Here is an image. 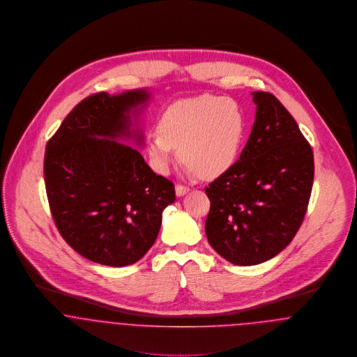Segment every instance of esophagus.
Listing matches in <instances>:
<instances>
[{
	"mask_svg": "<svg viewBox=\"0 0 357 357\" xmlns=\"http://www.w3.org/2000/svg\"><path fill=\"white\" fill-rule=\"evenodd\" d=\"M188 192H189V188L185 187V185H181V184L176 185V195L177 196H184Z\"/></svg>",
	"mask_w": 357,
	"mask_h": 357,
	"instance_id": "34e87169",
	"label": "esophagus"
}]
</instances>
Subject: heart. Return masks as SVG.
Returning <instances> with one entry per match:
<instances>
[{
	"label": "heart",
	"instance_id": "1",
	"mask_svg": "<svg viewBox=\"0 0 357 357\" xmlns=\"http://www.w3.org/2000/svg\"><path fill=\"white\" fill-rule=\"evenodd\" d=\"M244 115L229 99L202 95L169 106L146 145L155 169L168 172L177 157L176 148L192 173L216 177L229 169L242 146Z\"/></svg>",
	"mask_w": 357,
	"mask_h": 357
}]
</instances>
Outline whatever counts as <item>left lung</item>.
<instances>
[{"instance_id":"1","label":"left lung","mask_w":357,"mask_h":357,"mask_svg":"<svg viewBox=\"0 0 357 357\" xmlns=\"http://www.w3.org/2000/svg\"><path fill=\"white\" fill-rule=\"evenodd\" d=\"M257 115L239 160L206 188V239L228 262H266L300 229L314 160L296 119L270 93H252Z\"/></svg>"}]
</instances>
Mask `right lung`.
<instances>
[{"label":"right lung","mask_w":357,"mask_h":357,"mask_svg":"<svg viewBox=\"0 0 357 357\" xmlns=\"http://www.w3.org/2000/svg\"><path fill=\"white\" fill-rule=\"evenodd\" d=\"M148 98L145 90L90 95L47 144L44 180L54 222L91 262L139 261L155 242L162 211L176 200L170 180L155 174L139 151L114 141L130 137L129 113Z\"/></svg>","instance_id":"add662e5"}]
</instances>
